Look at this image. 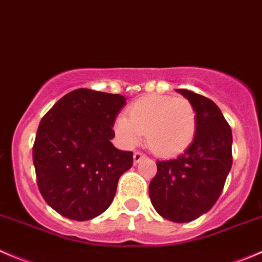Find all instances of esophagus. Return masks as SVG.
<instances>
[{
	"mask_svg": "<svg viewBox=\"0 0 262 262\" xmlns=\"http://www.w3.org/2000/svg\"><path fill=\"white\" fill-rule=\"evenodd\" d=\"M146 155H143L142 154V152H134V155H133V160H134V164H138L139 161H141L142 159H146Z\"/></svg>",
	"mask_w": 262,
	"mask_h": 262,
	"instance_id": "obj_1",
	"label": "esophagus"
}]
</instances>
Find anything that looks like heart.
<instances>
[{"label": "heart", "instance_id": "b5f03b06", "mask_svg": "<svg viewBox=\"0 0 262 262\" xmlns=\"http://www.w3.org/2000/svg\"><path fill=\"white\" fill-rule=\"evenodd\" d=\"M195 110L184 97L149 95L137 100L115 121V133L134 147L146 133L147 144L160 156H172L187 148L195 133Z\"/></svg>", "mask_w": 262, "mask_h": 262}]
</instances>
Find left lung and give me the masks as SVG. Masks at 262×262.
<instances>
[{"label":"left lung","mask_w":262,"mask_h":262,"mask_svg":"<svg viewBox=\"0 0 262 262\" xmlns=\"http://www.w3.org/2000/svg\"><path fill=\"white\" fill-rule=\"evenodd\" d=\"M195 110V134L175 159L157 161L148 193L155 210L174 223H188L206 214L224 188L233 162L232 129L220 108L201 95L175 90Z\"/></svg>","instance_id":"1"}]
</instances>
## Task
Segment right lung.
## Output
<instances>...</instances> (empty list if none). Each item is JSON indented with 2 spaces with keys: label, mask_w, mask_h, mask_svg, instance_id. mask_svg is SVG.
Returning a JSON list of instances; mask_svg holds the SVG:
<instances>
[{
  "label": "right lung",
  "mask_w": 262,
  "mask_h": 262,
  "mask_svg": "<svg viewBox=\"0 0 262 262\" xmlns=\"http://www.w3.org/2000/svg\"><path fill=\"white\" fill-rule=\"evenodd\" d=\"M121 95L79 88L40 120L33 146L37 184L45 201L68 219L84 222L106 211L133 152L114 147Z\"/></svg>",
  "instance_id": "add662e5"
}]
</instances>
